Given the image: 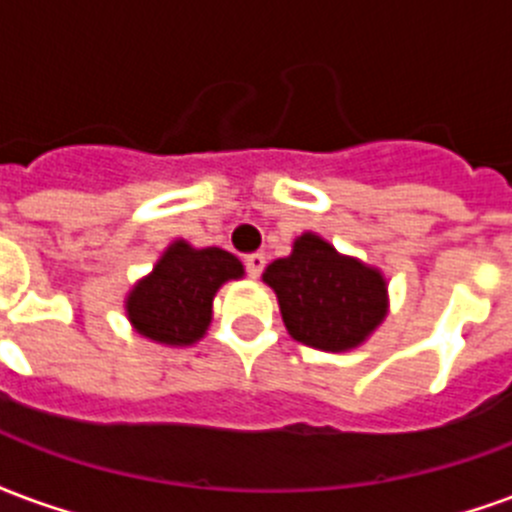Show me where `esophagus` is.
Masks as SVG:
<instances>
[{
    "label": "esophagus",
    "instance_id": "1",
    "mask_svg": "<svg viewBox=\"0 0 512 512\" xmlns=\"http://www.w3.org/2000/svg\"><path fill=\"white\" fill-rule=\"evenodd\" d=\"M244 263H246V274H249L252 279H257L260 274H263V268H266V255H260V252H257V255L246 257Z\"/></svg>",
    "mask_w": 512,
    "mask_h": 512
}]
</instances>
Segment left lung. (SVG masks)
Segmentation results:
<instances>
[{"mask_svg":"<svg viewBox=\"0 0 512 512\" xmlns=\"http://www.w3.org/2000/svg\"><path fill=\"white\" fill-rule=\"evenodd\" d=\"M263 282L277 293L290 337L329 354L365 345L389 312L381 268L337 252L318 233H301L290 255L263 271Z\"/></svg>","mask_w":512,"mask_h":512,"instance_id":"1","label":"left lung"}]
</instances>
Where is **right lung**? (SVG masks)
Returning a JSON list of instances; mask_svg holds the SVG:
<instances>
[{
    "instance_id": "obj_1",
    "label": "right lung",
    "mask_w": 512,
    "mask_h": 512,
    "mask_svg": "<svg viewBox=\"0 0 512 512\" xmlns=\"http://www.w3.org/2000/svg\"><path fill=\"white\" fill-rule=\"evenodd\" d=\"M244 277V263L219 246L197 249L172 241L150 274L126 296V315L136 334L167 348H186L208 334L213 299L230 279Z\"/></svg>"
}]
</instances>
